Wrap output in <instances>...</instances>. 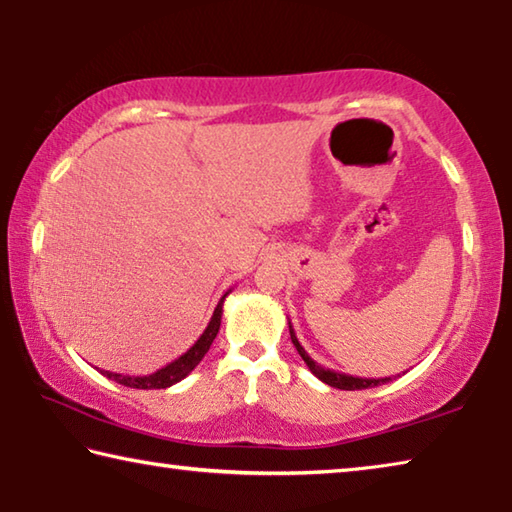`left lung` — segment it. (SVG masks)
<instances>
[{
  "label": "left lung",
  "instance_id": "obj_1",
  "mask_svg": "<svg viewBox=\"0 0 512 512\" xmlns=\"http://www.w3.org/2000/svg\"><path fill=\"white\" fill-rule=\"evenodd\" d=\"M289 332H291V341L293 345H296L298 354L302 357V361L307 363L309 370L314 372V375L325 381L327 386H334V388H341V391H361V388H372V386H379V384H386V381H391V377H384V379H363V377H352V375H345V372H334L329 368H323L318 366V363L309 357V354L305 352V348H302L296 332H293V327L289 323Z\"/></svg>",
  "mask_w": 512,
  "mask_h": 512
}]
</instances>
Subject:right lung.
<instances>
[{
    "label": "right lung",
    "instance_id": "add662e5",
    "mask_svg": "<svg viewBox=\"0 0 512 512\" xmlns=\"http://www.w3.org/2000/svg\"><path fill=\"white\" fill-rule=\"evenodd\" d=\"M228 293H223V298L219 300V305H216L210 323H207V327H205V332L198 336V341L192 345V348H189L185 354H180L178 359H173L164 368L151 372V375L133 377V375H121V372H110V370H101V375H106L108 379L117 381V384H121V386L142 388V391H151V388H169L173 384H178L180 379H185L189 372H192L198 363H201L207 350H210L212 341L216 339V334H219L221 316H223V300Z\"/></svg>",
    "mask_w": 512,
    "mask_h": 512
}]
</instances>
